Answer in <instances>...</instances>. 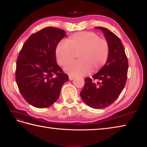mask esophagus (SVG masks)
<instances>
[{
	"label": "esophagus",
	"mask_w": 147,
	"mask_h": 147,
	"mask_svg": "<svg viewBox=\"0 0 147 147\" xmlns=\"http://www.w3.org/2000/svg\"><path fill=\"white\" fill-rule=\"evenodd\" d=\"M74 78V77L73 76H69V80H73Z\"/></svg>",
	"instance_id": "1"
}]
</instances>
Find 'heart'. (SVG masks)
<instances>
[{
    "label": "heart",
    "mask_w": 147,
    "mask_h": 147,
    "mask_svg": "<svg viewBox=\"0 0 147 147\" xmlns=\"http://www.w3.org/2000/svg\"><path fill=\"white\" fill-rule=\"evenodd\" d=\"M110 55V45L105 39L93 32H79L70 36L65 43L60 42L55 49L57 62L60 66L73 62L77 56L78 61L66 65L64 71L70 76H84L96 73L104 67Z\"/></svg>",
    "instance_id": "heart-1"
}]
</instances>
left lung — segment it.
<instances>
[{
    "label": "left lung",
    "instance_id": "obj_1",
    "mask_svg": "<svg viewBox=\"0 0 147 147\" xmlns=\"http://www.w3.org/2000/svg\"><path fill=\"white\" fill-rule=\"evenodd\" d=\"M101 30L110 45V55L105 65L92 78H86L80 92L82 100L94 109H103L115 102L125 87L127 78L128 60L120 39L108 28ZM92 80H96L97 82Z\"/></svg>",
    "mask_w": 147,
    "mask_h": 147
}]
</instances>
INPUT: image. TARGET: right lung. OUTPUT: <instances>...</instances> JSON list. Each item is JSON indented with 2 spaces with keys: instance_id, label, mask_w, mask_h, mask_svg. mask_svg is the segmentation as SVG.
<instances>
[{
  "instance_id": "obj_1",
  "label": "right lung",
  "mask_w": 147,
  "mask_h": 147,
  "mask_svg": "<svg viewBox=\"0 0 147 147\" xmlns=\"http://www.w3.org/2000/svg\"><path fill=\"white\" fill-rule=\"evenodd\" d=\"M65 32L42 28L28 37L16 61V82L25 100L38 108H48L59 99L67 74L57 64L55 49Z\"/></svg>"
}]
</instances>
